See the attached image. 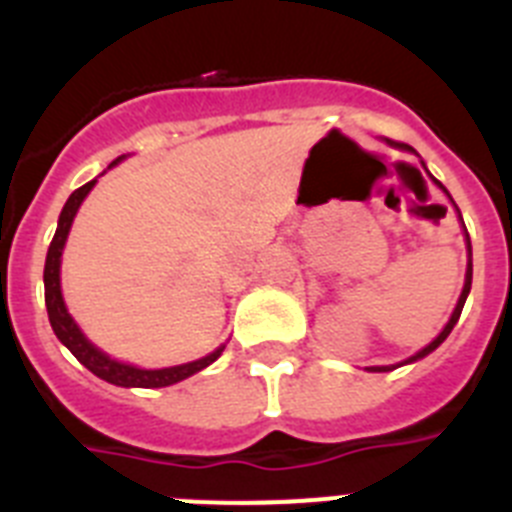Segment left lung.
I'll return each instance as SVG.
<instances>
[{
	"mask_svg": "<svg viewBox=\"0 0 512 512\" xmlns=\"http://www.w3.org/2000/svg\"><path fill=\"white\" fill-rule=\"evenodd\" d=\"M384 143H387V146H390V148H397V151L415 153V148H413V146H408V143H395V140H390V138H384ZM415 156H418V153H415ZM420 166H423V169H425V174L431 176V182L436 184V187L441 189V192L446 194V197H449V202H451V205H454L456 215H459L461 230H464V243H467V274H464V287H461V295H459V300H456V307H454V312H451V318L446 320V325H443V328H441V333H438V336L433 338V341L428 343V346H423V348H420V351H418V354L408 356V359H405V361H397V364H387V366H366V372H392V369H397V366L413 364V361H420V359H425V356H428V354H433V351H436V348L441 346V343L446 341V338H449V333H451V330H454V325L459 323V315H461V310H464V302H467V297H469V289H472V241H469L467 225H464V220H461V212H459V207H456V202L451 200L449 189H446V187H443L441 182H438L436 176H433L431 171H428V166H425L423 161H420Z\"/></svg>",
	"mask_w": 512,
	"mask_h": 512,
	"instance_id": "8db88e82",
	"label": "left lung"
}]
</instances>
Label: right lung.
<instances>
[{
    "label": "right lung",
    "instance_id": "add662e5",
    "mask_svg": "<svg viewBox=\"0 0 512 512\" xmlns=\"http://www.w3.org/2000/svg\"><path fill=\"white\" fill-rule=\"evenodd\" d=\"M128 153L120 158H115L110 164L117 166L120 161H125ZM104 174V171H102ZM99 174V176H102ZM97 176V179H99ZM97 179L87 182L84 187H79L76 192H71V197L63 205L61 215H58L56 235H53L51 248H48V256H45V269H43V284H45V307H48V320H51V328L56 333L58 341L69 348L71 354L87 366L89 372L97 374L104 382L115 384V387H146V390H153V387H169V384L182 382V379L192 377V374L202 372L212 361L220 359V354L225 351V343L210 351L202 359L187 361V364H176V366H161V369H143V366L128 364V361H117L112 359L110 354H104L102 348L94 346L84 330L79 328V323L74 320V315L66 307V300H63V289H61V259H63V248H66V241H69L71 225H74V217L79 212L81 202L87 200V194L92 192Z\"/></svg>",
    "mask_w": 512,
    "mask_h": 512
}]
</instances>
